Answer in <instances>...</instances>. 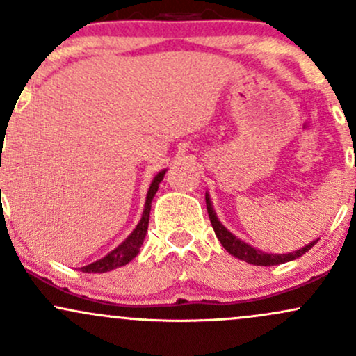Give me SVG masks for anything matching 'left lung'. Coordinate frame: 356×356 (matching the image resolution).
<instances>
[{"instance_id": "obj_1", "label": "left lung", "mask_w": 356, "mask_h": 356, "mask_svg": "<svg viewBox=\"0 0 356 356\" xmlns=\"http://www.w3.org/2000/svg\"><path fill=\"white\" fill-rule=\"evenodd\" d=\"M206 206H207V214H209L211 224L214 227L216 236L220 241L224 249L229 252L231 256L238 257L241 261H246L249 264H254V266H276V264H283L288 263V261L296 259V257L303 256L305 252H308L314 244L318 243V239L312 241L308 243L306 246H303L301 249H296L293 252H286V254H273V252H264L261 249L252 248L251 244L244 243L243 239L236 238L232 232L227 229L226 226H222V222L218 219V214H216L214 207H212L211 197H209V192H206Z\"/></svg>"}]
</instances>
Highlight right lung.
I'll use <instances>...</instances> for the list:
<instances>
[{
  "label": "right lung",
  "instance_id": "1",
  "mask_svg": "<svg viewBox=\"0 0 356 356\" xmlns=\"http://www.w3.org/2000/svg\"><path fill=\"white\" fill-rule=\"evenodd\" d=\"M167 172V169L161 170L150 182L149 191H147V197H145V206H144V212H142V218L138 220V224L136 226V229L129 234L124 243H120L118 246L110 251L107 256H104L102 259L95 261V263H90L87 266L80 268L83 273H107L112 271V269H117L120 266H125L129 264L130 261L134 259L140 251L142 244H144L145 234H147V227H149V218H150V204H152V199L155 195V192L159 189V184L164 181V175Z\"/></svg>",
  "mask_w": 356,
  "mask_h": 356
}]
</instances>
